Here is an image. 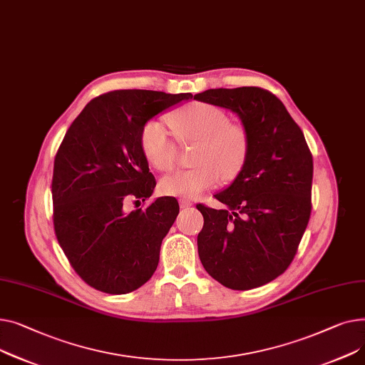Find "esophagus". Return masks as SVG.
Masks as SVG:
<instances>
[{"mask_svg":"<svg viewBox=\"0 0 365 365\" xmlns=\"http://www.w3.org/2000/svg\"><path fill=\"white\" fill-rule=\"evenodd\" d=\"M180 206L184 209V207H190L192 206V202L188 200V199H180Z\"/></svg>","mask_w":365,"mask_h":365,"instance_id":"obj_1","label":"esophagus"}]
</instances>
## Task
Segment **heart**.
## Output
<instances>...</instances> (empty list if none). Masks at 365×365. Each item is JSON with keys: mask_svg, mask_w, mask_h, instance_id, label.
I'll return each mask as SVG.
<instances>
[{"mask_svg": "<svg viewBox=\"0 0 365 365\" xmlns=\"http://www.w3.org/2000/svg\"><path fill=\"white\" fill-rule=\"evenodd\" d=\"M177 138L196 143L191 168L178 170L160 181L166 196L191 199L215 187L220 180L231 182L240 175L250 150L247 131L230 123L227 113L209 103H191L170 118ZM140 145L147 162L158 170H170L177 165V144L163 119H150L141 128Z\"/></svg>", "mask_w": 365, "mask_h": 365, "instance_id": "heart-1", "label": "heart"}]
</instances>
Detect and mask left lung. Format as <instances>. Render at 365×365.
Masks as SVG:
<instances>
[{
  "instance_id": "8db88e82",
  "label": "left lung",
  "mask_w": 365,
  "mask_h": 365,
  "mask_svg": "<svg viewBox=\"0 0 365 365\" xmlns=\"http://www.w3.org/2000/svg\"><path fill=\"white\" fill-rule=\"evenodd\" d=\"M237 113L247 131V162L215 195L225 209L202 203L199 258L222 286L249 290L292 264L311 217L314 163L304 133L284 104L259 87L217 88L195 96Z\"/></svg>"
}]
</instances>
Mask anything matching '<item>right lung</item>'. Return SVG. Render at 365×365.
I'll list each match as a JSON object with an SVG mask.
<instances>
[{"instance_id": "1", "label": "right lung", "mask_w": 365, "mask_h": 365, "mask_svg": "<svg viewBox=\"0 0 365 365\" xmlns=\"http://www.w3.org/2000/svg\"><path fill=\"white\" fill-rule=\"evenodd\" d=\"M192 96L118 90L93 98L73 120L54 159L53 222L60 247L88 286L110 294L137 290L158 268L160 245L180 206L159 197L140 145L144 123Z\"/></svg>"}]
</instances>
